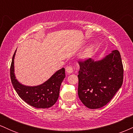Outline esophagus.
Segmentation results:
<instances>
[{
	"instance_id": "34e87169",
	"label": "esophagus",
	"mask_w": 133,
	"mask_h": 133,
	"mask_svg": "<svg viewBox=\"0 0 133 133\" xmlns=\"http://www.w3.org/2000/svg\"><path fill=\"white\" fill-rule=\"evenodd\" d=\"M65 71H66L68 74H71V73L73 72V68L71 66V65L66 67V68H65Z\"/></svg>"
}]
</instances>
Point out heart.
Returning <instances> with one entry per match:
<instances>
[{
  "label": "heart",
  "mask_w": 133,
  "mask_h": 133,
  "mask_svg": "<svg viewBox=\"0 0 133 133\" xmlns=\"http://www.w3.org/2000/svg\"><path fill=\"white\" fill-rule=\"evenodd\" d=\"M92 52H93V47L92 46H90L89 47H88V48L85 50V51L84 52L82 56H83V57L84 58L89 57V56L92 54Z\"/></svg>",
  "instance_id": "obj_1"
}]
</instances>
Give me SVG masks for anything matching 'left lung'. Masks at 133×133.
I'll use <instances>...</instances> for the list:
<instances>
[{"label": "left lung", "instance_id": "8db88e82", "mask_svg": "<svg viewBox=\"0 0 133 133\" xmlns=\"http://www.w3.org/2000/svg\"><path fill=\"white\" fill-rule=\"evenodd\" d=\"M78 96L89 109H98L112 99L123 82L119 52L114 50L99 61L91 58L79 61Z\"/></svg>", "mask_w": 133, "mask_h": 133}]
</instances>
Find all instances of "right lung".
<instances>
[{
    "label": "right lung",
    "instance_id": "add662e5",
    "mask_svg": "<svg viewBox=\"0 0 133 133\" xmlns=\"http://www.w3.org/2000/svg\"><path fill=\"white\" fill-rule=\"evenodd\" d=\"M13 55L10 74L12 84L19 97L30 106L36 108H49L56 103L59 95L60 87L65 78V69L62 68L53 74L49 79L37 86H25L17 81L14 75V57Z\"/></svg>",
    "mask_w": 133,
    "mask_h": 133
}]
</instances>
